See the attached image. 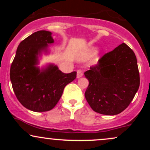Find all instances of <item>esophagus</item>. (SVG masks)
Returning <instances> with one entry per match:
<instances>
[{"label":"esophagus","instance_id":"obj_1","mask_svg":"<svg viewBox=\"0 0 150 150\" xmlns=\"http://www.w3.org/2000/svg\"><path fill=\"white\" fill-rule=\"evenodd\" d=\"M83 75V73H82V71L81 70H77V78H80Z\"/></svg>","mask_w":150,"mask_h":150}]
</instances>
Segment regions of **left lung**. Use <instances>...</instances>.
<instances>
[{
	"label": "left lung",
	"mask_w": 150,
	"mask_h": 150,
	"mask_svg": "<svg viewBox=\"0 0 150 150\" xmlns=\"http://www.w3.org/2000/svg\"><path fill=\"white\" fill-rule=\"evenodd\" d=\"M85 75L89 80L86 100L93 111L104 115L124 111L140 86L137 58L125 43L104 54Z\"/></svg>",
	"instance_id": "obj_1"
}]
</instances>
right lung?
Returning <instances> with one entry per match:
<instances>
[{"label": "right lung", "mask_w": 150, "mask_h": 150, "mask_svg": "<svg viewBox=\"0 0 150 150\" xmlns=\"http://www.w3.org/2000/svg\"><path fill=\"white\" fill-rule=\"evenodd\" d=\"M51 32L38 31L19 44L10 67V77L15 96L27 109L35 112L51 110L61 99L65 87L76 78L77 72L63 73L50 64L39 69L38 56L54 42Z\"/></svg>", "instance_id": "1"}]
</instances>
